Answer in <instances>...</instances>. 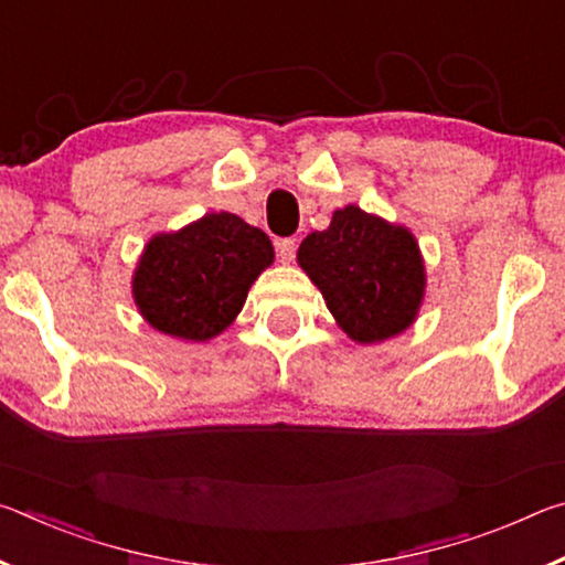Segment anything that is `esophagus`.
<instances>
[{
    "instance_id": "esophagus-1",
    "label": "esophagus",
    "mask_w": 565,
    "mask_h": 565,
    "mask_svg": "<svg viewBox=\"0 0 565 565\" xmlns=\"http://www.w3.org/2000/svg\"><path fill=\"white\" fill-rule=\"evenodd\" d=\"M276 248H279V259L284 264H291L296 256V238H279V242H276Z\"/></svg>"
}]
</instances>
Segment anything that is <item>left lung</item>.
I'll use <instances>...</instances> for the list:
<instances>
[{"mask_svg":"<svg viewBox=\"0 0 565 565\" xmlns=\"http://www.w3.org/2000/svg\"><path fill=\"white\" fill-rule=\"evenodd\" d=\"M296 259L359 343L406 331L424 301L426 271L414 234L353 204L333 212L329 228L306 236Z\"/></svg>","mask_w":565,"mask_h":565,"instance_id":"left-lung-1","label":"left lung"}]
</instances>
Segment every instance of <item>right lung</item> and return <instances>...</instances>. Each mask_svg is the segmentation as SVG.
<instances>
[{
  "label": "right lung",
  "instance_id": "obj_1",
  "mask_svg": "<svg viewBox=\"0 0 565 565\" xmlns=\"http://www.w3.org/2000/svg\"><path fill=\"white\" fill-rule=\"evenodd\" d=\"M274 246L236 214H206L147 244L131 279L141 317L161 333L206 341L236 319Z\"/></svg>",
  "mask_w": 565,
  "mask_h": 565
}]
</instances>
